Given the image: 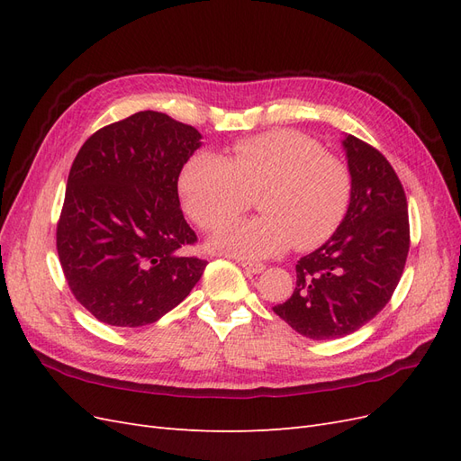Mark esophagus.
<instances>
[{"mask_svg":"<svg viewBox=\"0 0 461 461\" xmlns=\"http://www.w3.org/2000/svg\"><path fill=\"white\" fill-rule=\"evenodd\" d=\"M242 267L248 271V273H254V275H259L265 271V265L263 263H252V261H240Z\"/></svg>","mask_w":461,"mask_h":461,"instance_id":"34e87169","label":"esophagus"}]
</instances>
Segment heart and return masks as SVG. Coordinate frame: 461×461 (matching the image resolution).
Here are the masks:
<instances>
[{
  "instance_id": "b5f03b06",
  "label": "heart",
  "mask_w": 461,
  "mask_h": 461,
  "mask_svg": "<svg viewBox=\"0 0 461 461\" xmlns=\"http://www.w3.org/2000/svg\"><path fill=\"white\" fill-rule=\"evenodd\" d=\"M178 186L188 215L203 230L227 227L256 194L261 215L230 227L215 246L242 259H263L290 244L312 249L325 242L350 203L352 176L313 138L271 131L236 140L227 158L194 153Z\"/></svg>"
}]
</instances>
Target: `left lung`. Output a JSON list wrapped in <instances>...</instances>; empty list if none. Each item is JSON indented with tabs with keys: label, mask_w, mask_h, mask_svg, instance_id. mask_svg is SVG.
I'll return each instance as SVG.
<instances>
[{
	"label": "left lung",
	"mask_w": 461,
	"mask_h": 461,
	"mask_svg": "<svg viewBox=\"0 0 461 461\" xmlns=\"http://www.w3.org/2000/svg\"><path fill=\"white\" fill-rule=\"evenodd\" d=\"M348 212L330 239L296 265V288L273 312L303 337L352 334L393 298L410 252L406 192L383 153L348 134Z\"/></svg>",
	"instance_id": "left-lung-1"
}]
</instances>
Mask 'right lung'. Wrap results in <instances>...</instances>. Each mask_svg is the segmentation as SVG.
<instances>
[{"label": "right lung", "instance_id": "1", "mask_svg": "<svg viewBox=\"0 0 461 461\" xmlns=\"http://www.w3.org/2000/svg\"><path fill=\"white\" fill-rule=\"evenodd\" d=\"M190 124L140 111L95 131L67 178L58 256L77 302L105 325L142 327L183 302L207 261L178 202L202 142Z\"/></svg>", "mask_w": 461, "mask_h": 461}]
</instances>
